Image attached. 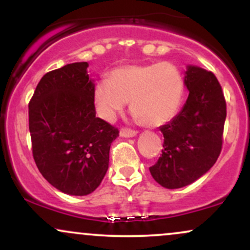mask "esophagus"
<instances>
[{
    "mask_svg": "<svg viewBox=\"0 0 250 250\" xmlns=\"http://www.w3.org/2000/svg\"><path fill=\"white\" fill-rule=\"evenodd\" d=\"M137 134L136 130H134V129H130V128H121V130H120V135H121L122 137H133L135 135Z\"/></svg>",
    "mask_w": 250,
    "mask_h": 250,
    "instance_id": "obj_1",
    "label": "esophagus"
}]
</instances>
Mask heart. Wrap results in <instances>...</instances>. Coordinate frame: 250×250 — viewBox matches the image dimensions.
Instances as JSON below:
<instances>
[{"label": "heart", "instance_id": "obj_1", "mask_svg": "<svg viewBox=\"0 0 250 250\" xmlns=\"http://www.w3.org/2000/svg\"><path fill=\"white\" fill-rule=\"evenodd\" d=\"M185 79L171 62L130 64L116 68L109 80H100L94 87L96 113L113 121L125 103L142 125L157 127L170 121L180 110L185 96Z\"/></svg>", "mask_w": 250, "mask_h": 250}]
</instances>
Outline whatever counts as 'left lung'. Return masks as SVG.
<instances>
[{
    "label": "left lung",
    "mask_w": 250,
    "mask_h": 250,
    "mask_svg": "<svg viewBox=\"0 0 250 250\" xmlns=\"http://www.w3.org/2000/svg\"><path fill=\"white\" fill-rule=\"evenodd\" d=\"M185 83L189 90L185 107L160 128L165 137L162 155L149 168L154 180L168 189L200 179L222 150L227 104L216 76L190 65Z\"/></svg>",
    "instance_id": "left-lung-1"
}]
</instances>
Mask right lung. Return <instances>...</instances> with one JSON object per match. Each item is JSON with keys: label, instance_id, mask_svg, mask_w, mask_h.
<instances>
[{"label": "right lung", "instance_id": "obj_1", "mask_svg": "<svg viewBox=\"0 0 250 250\" xmlns=\"http://www.w3.org/2000/svg\"><path fill=\"white\" fill-rule=\"evenodd\" d=\"M87 67L76 62L47 73L29 102L31 150L40 173L56 189L77 196L102 182L120 133L96 117Z\"/></svg>", "mask_w": 250, "mask_h": 250}]
</instances>
